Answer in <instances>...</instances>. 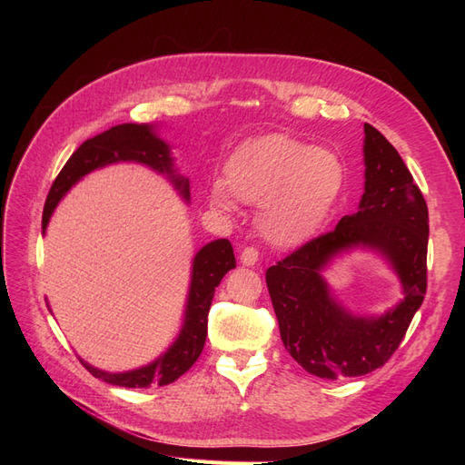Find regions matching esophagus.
<instances>
[{"mask_svg":"<svg viewBox=\"0 0 465 465\" xmlns=\"http://www.w3.org/2000/svg\"><path fill=\"white\" fill-rule=\"evenodd\" d=\"M258 260H260V252H258V248H254V246H246V248L242 250L241 262H242L244 265H256V263H258Z\"/></svg>","mask_w":465,"mask_h":465,"instance_id":"1","label":"esophagus"}]
</instances>
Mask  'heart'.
I'll list each match as a JSON object with an SVG mask.
<instances>
[{"label":"heart","instance_id":"b5f03b06","mask_svg":"<svg viewBox=\"0 0 465 465\" xmlns=\"http://www.w3.org/2000/svg\"><path fill=\"white\" fill-rule=\"evenodd\" d=\"M341 157L328 149L287 135H263L238 149L213 184L209 202L231 211L232 194L252 205H263L262 231L277 244H297L311 238L345 188Z\"/></svg>","mask_w":465,"mask_h":465}]
</instances>
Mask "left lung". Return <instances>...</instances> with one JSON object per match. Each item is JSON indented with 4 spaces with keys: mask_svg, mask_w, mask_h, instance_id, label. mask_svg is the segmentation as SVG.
<instances>
[{
    "mask_svg": "<svg viewBox=\"0 0 465 465\" xmlns=\"http://www.w3.org/2000/svg\"><path fill=\"white\" fill-rule=\"evenodd\" d=\"M364 164L357 213L265 272L285 349L306 372L326 380L362 376L388 362L427 294V202L400 153L371 124H364ZM357 243L382 251L402 279L406 299L382 319L351 317L319 275L331 255Z\"/></svg>",
    "mask_w": 465,
    "mask_h": 465,
    "instance_id": "left-lung-1",
    "label": "left lung"
}]
</instances>
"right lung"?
Listing matches in <instances>:
<instances>
[{"instance_id": "1", "label": "right lung", "mask_w": 465, "mask_h": 465, "mask_svg": "<svg viewBox=\"0 0 465 465\" xmlns=\"http://www.w3.org/2000/svg\"><path fill=\"white\" fill-rule=\"evenodd\" d=\"M118 161H137L154 168V171L171 174L176 188L188 200L190 184L186 178L173 174V161L171 154H168L166 143H163L159 137L153 135L149 125L122 124L114 125V128H110L104 134H98L87 139V142L81 143L79 149L64 164L48 192L45 213H42V232L46 231L52 211L62 200V195L72 188L81 176H85L98 166ZM232 267H236V260L232 246L227 238L209 242L195 254L184 326H182V331L174 345L168 349L161 359L149 364V367L122 374L103 372L81 361L83 367H85L93 376L104 380V382L124 388L166 386L174 382L176 378L190 371L192 364L202 355L207 337V314L211 308V301H213L215 287L221 283L224 273L231 272Z\"/></svg>"}]
</instances>
